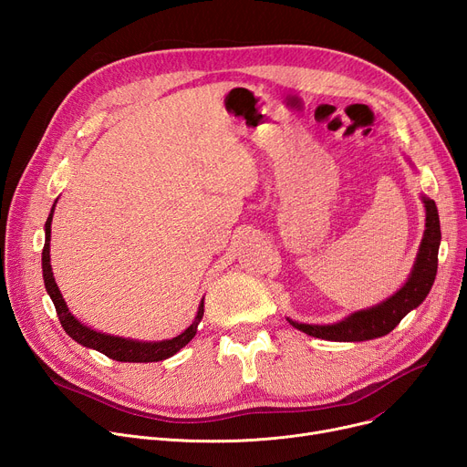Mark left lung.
<instances>
[{
    "label": "left lung",
    "instance_id": "left-lung-1",
    "mask_svg": "<svg viewBox=\"0 0 467 467\" xmlns=\"http://www.w3.org/2000/svg\"><path fill=\"white\" fill-rule=\"evenodd\" d=\"M426 204V233L420 244L419 257H416L412 273L407 284L391 296L382 305L361 310L347 320H342L333 326H308L291 322L299 331L335 342H359V340H371L377 337L388 335L391 329H396L403 317L419 306L430 293L435 275H437V254L441 244V225H439V213L433 201L424 199Z\"/></svg>",
    "mask_w": 467,
    "mask_h": 467
}]
</instances>
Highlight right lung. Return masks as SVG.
<instances>
[{"label":"right lung","instance_id":"obj_1","mask_svg":"<svg viewBox=\"0 0 467 467\" xmlns=\"http://www.w3.org/2000/svg\"><path fill=\"white\" fill-rule=\"evenodd\" d=\"M53 212L55 206L47 217L45 223V246H43V255H41V263H43V280H45V287L47 293L51 296L58 320L64 327V331L73 338L78 340L79 345L87 347V348H94L98 352H102L104 356L115 359V361H130V363H150V361H162L170 356H174L176 352H180L187 342L194 337L196 329H199V324L202 320L204 314V299L199 306V312H196L194 322L178 337L170 338V340H161V342H138V340H130V338H120V337H111V335H104L98 333L87 326H83L79 320L73 317L62 299V293L55 282L53 271H51V255H48V244H51V221H53Z\"/></svg>","mask_w":467,"mask_h":467}]
</instances>
